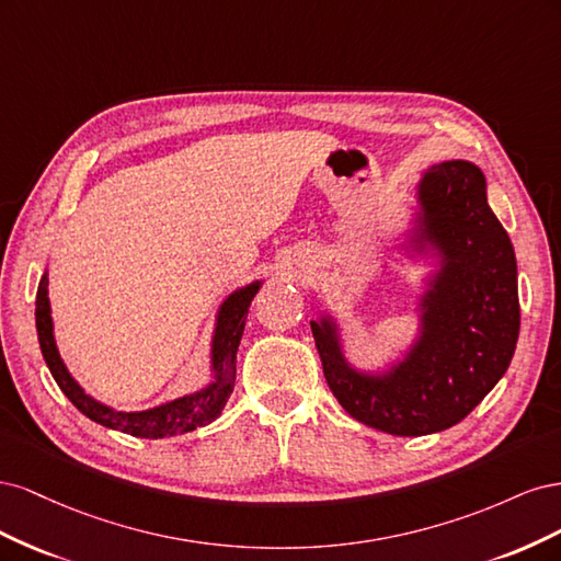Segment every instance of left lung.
<instances>
[{"label":"left lung","mask_w":561,"mask_h":561,"mask_svg":"<svg viewBox=\"0 0 561 561\" xmlns=\"http://www.w3.org/2000/svg\"><path fill=\"white\" fill-rule=\"evenodd\" d=\"M402 264L423 268L414 334L377 367L348 358L334 309L311 320L328 386L369 428L416 437L463 421L511 367L519 336L517 260L470 161L423 171L404 227L393 236Z\"/></svg>","instance_id":"8db88e82"}]
</instances>
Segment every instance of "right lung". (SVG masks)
<instances>
[{"mask_svg": "<svg viewBox=\"0 0 561 561\" xmlns=\"http://www.w3.org/2000/svg\"><path fill=\"white\" fill-rule=\"evenodd\" d=\"M264 285L262 278L250 280L248 285L231 290L215 311L213 334H210V348H208V381L198 386L192 393H184L168 402L147 407L138 412H124L116 407L93 398L87 388H83L72 371L67 369L62 355L56 344L54 332V316H50V299H48V260L44 264L39 287H37V336L39 348L46 360V367L54 375L56 383L67 396L77 410L89 416L100 426L122 431L135 437H173L196 431L201 426H208L210 421L219 416L233 390L236 381V353H239L241 336L245 330V320L250 311V301L260 293Z\"/></svg>", "mask_w": 561, "mask_h": 561, "instance_id": "right-lung-1", "label": "right lung"}]
</instances>
